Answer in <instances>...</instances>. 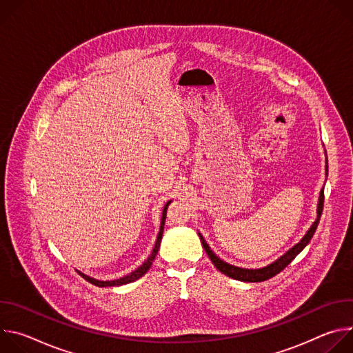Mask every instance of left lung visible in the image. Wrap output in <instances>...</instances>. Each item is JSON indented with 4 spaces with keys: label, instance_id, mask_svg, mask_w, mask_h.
<instances>
[{
    "label": "left lung",
    "instance_id": "8db88e82",
    "mask_svg": "<svg viewBox=\"0 0 353 353\" xmlns=\"http://www.w3.org/2000/svg\"><path fill=\"white\" fill-rule=\"evenodd\" d=\"M328 176V165H327V159H325V177ZM327 181V179H325ZM323 204H324V187L320 190V195H319V204H317V218L316 221L312 223V226L309 228V230L306 232V234L301 237L294 245H292L286 253H283L279 259H276L275 261H272L271 264L265 265V267H261V268H241V267H236V265H232L226 261H223L222 259H219L215 253L214 250H211L210 244L205 241V239L203 237V234H201L198 232V236H199V240L201 243H203V247L204 250L207 251L208 257L211 259L212 264L216 267V270H219L222 274H225L226 276L229 278H233L236 281H241V282H263V281H267L272 276H275L276 274H279L282 270H285L292 261L293 259L300 253L301 250H303L312 240L313 234L316 233V229L319 226V222H320V218H321V214H323Z\"/></svg>",
    "mask_w": 353,
    "mask_h": 353
}]
</instances>
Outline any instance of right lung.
Wrapping results in <instances>:
<instances>
[{"label": "right lung", "instance_id": "add662e5", "mask_svg": "<svg viewBox=\"0 0 353 353\" xmlns=\"http://www.w3.org/2000/svg\"><path fill=\"white\" fill-rule=\"evenodd\" d=\"M170 203H172V199H170V201H168L166 205L163 207L162 221H161V228H159V233H158V237H157V241H155V245H154L152 253H150V256H149V257L142 263V265H141V267H138L135 271L130 272L128 275H124V276H121V278H119V279H114V281H99V279H94V278H92V276H89V275H86V274H83V272H81V271H78V274H79L83 279H86L88 282H90L92 285H96V286H99V288H106V286H121V285L131 283V282H134V281L139 279L141 276H143V275L148 272V270L150 268V265H152V263H154V260H155V257H157V254H158V250H159V247H161V241H162V236H163V229H165L166 212H168V207L170 205Z\"/></svg>", "mask_w": 353, "mask_h": 353}]
</instances>
